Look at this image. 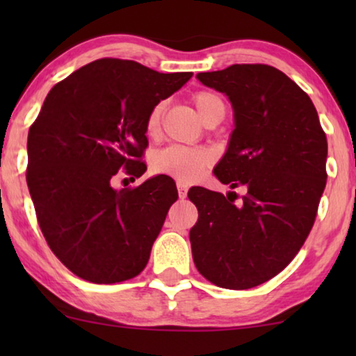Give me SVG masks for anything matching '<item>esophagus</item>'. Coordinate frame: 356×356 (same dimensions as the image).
Wrapping results in <instances>:
<instances>
[{"mask_svg":"<svg viewBox=\"0 0 356 356\" xmlns=\"http://www.w3.org/2000/svg\"><path fill=\"white\" fill-rule=\"evenodd\" d=\"M177 188H178V194H179V197L181 199H184L188 196V186L184 183H178L177 184Z\"/></svg>","mask_w":356,"mask_h":356,"instance_id":"esophagus-1","label":"esophagus"}]
</instances>
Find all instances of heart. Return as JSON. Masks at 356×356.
Here are the masks:
<instances>
[{"mask_svg": "<svg viewBox=\"0 0 356 356\" xmlns=\"http://www.w3.org/2000/svg\"><path fill=\"white\" fill-rule=\"evenodd\" d=\"M194 105L206 121L217 110H225V105L216 92L199 90L193 97ZM163 102L155 104L149 110L145 118V133L150 138L159 134L160 124H162ZM212 162V155L207 149L202 147H188V145H168L152 157V170L155 173L168 175L179 183H193L199 179L206 172Z\"/></svg>", "mask_w": 356, "mask_h": 356, "instance_id": "1", "label": "heart"}]
</instances>
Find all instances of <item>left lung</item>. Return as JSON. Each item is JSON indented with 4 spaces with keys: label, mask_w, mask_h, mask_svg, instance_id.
I'll return each instance as SVG.
<instances>
[{
    "label": "left lung",
    "mask_w": 356,
    "mask_h": 356,
    "mask_svg": "<svg viewBox=\"0 0 356 356\" xmlns=\"http://www.w3.org/2000/svg\"><path fill=\"white\" fill-rule=\"evenodd\" d=\"M197 79L232 102L235 129L213 173L245 196L236 204V193L189 189L199 212L193 259L213 285L252 289L305 245L327 181V139L308 94L274 66L232 65Z\"/></svg>",
    "instance_id": "8db88e82"
}]
</instances>
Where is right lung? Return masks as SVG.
Returning <instances> with one entry per match:
<instances>
[{
	"label": "right lung",
	"mask_w": 356,
	"mask_h": 356,
	"mask_svg": "<svg viewBox=\"0 0 356 356\" xmlns=\"http://www.w3.org/2000/svg\"><path fill=\"white\" fill-rule=\"evenodd\" d=\"M191 76L102 58L48 92L29 129L27 186L48 246L74 275L118 284L147 266L177 186L167 175L120 191L113 181L120 170L143 177L149 110Z\"/></svg>",
	"instance_id": "obj_1"
}]
</instances>
